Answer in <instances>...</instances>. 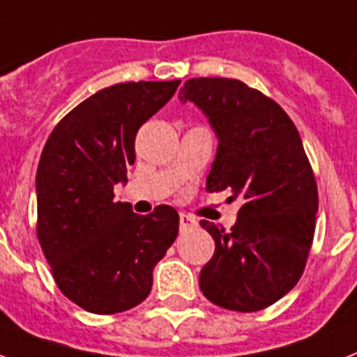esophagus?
<instances>
[{
  "label": "esophagus",
  "mask_w": 357,
  "mask_h": 357,
  "mask_svg": "<svg viewBox=\"0 0 357 357\" xmlns=\"http://www.w3.org/2000/svg\"><path fill=\"white\" fill-rule=\"evenodd\" d=\"M179 225H181V229H192L196 227V220L188 214H179Z\"/></svg>",
  "instance_id": "obj_1"
}]
</instances>
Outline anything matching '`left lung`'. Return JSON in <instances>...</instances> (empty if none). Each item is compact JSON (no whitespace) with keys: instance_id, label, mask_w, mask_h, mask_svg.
I'll return each mask as SVG.
<instances>
[{"instance_id":"obj_1","label":"left lung","mask_w":357,"mask_h":357,"mask_svg":"<svg viewBox=\"0 0 357 357\" xmlns=\"http://www.w3.org/2000/svg\"><path fill=\"white\" fill-rule=\"evenodd\" d=\"M208 117L218 150L207 188L240 199L231 231L199 222L214 255L199 273L211 303L259 312L299 282L315 231L317 183L288 113L236 78H190L179 91Z\"/></svg>"}]
</instances>
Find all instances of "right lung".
Segmentation results:
<instances>
[{
	"instance_id": "1",
	"label": "right lung",
	"mask_w": 357,
	"mask_h": 357,
	"mask_svg": "<svg viewBox=\"0 0 357 357\" xmlns=\"http://www.w3.org/2000/svg\"><path fill=\"white\" fill-rule=\"evenodd\" d=\"M179 80L124 82L73 108L49 135L36 172L38 242L69 301L98 315L137 306L153 266L178 236L179 216L158 205L141 216L113 202L135 163V135L169 102Z\"/></svg>"
}]
</instances>
